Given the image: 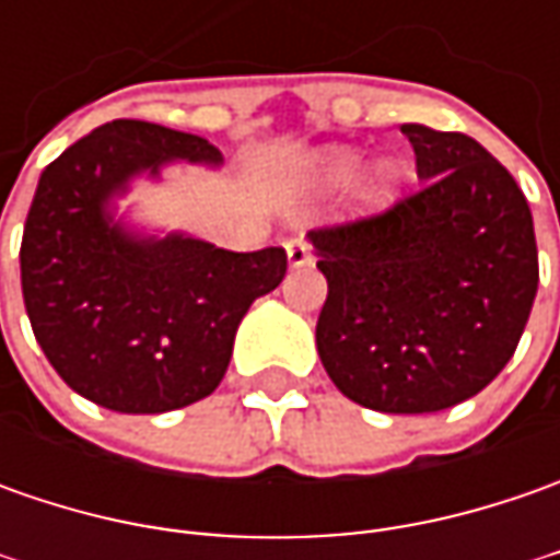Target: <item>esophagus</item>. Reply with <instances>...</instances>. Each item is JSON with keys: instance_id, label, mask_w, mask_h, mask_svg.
I'll list each match as a JSON object with an SVG mask.
<instances>
[{"instance_id": "1", "label": "esophagus", "mask_w": 560, "mask_h": 560, "mask_svg": "<svg viewBox=\"0 0 560 560\" xmlns=\"http://www.w3.org/2000/svg\"><path fill=\"white\" fill-rule=\"evenodd\" d=\"M287 258H290V268H305L312 265V243L305 236H292L287 240Z\"/></svg>"}]
</instances>
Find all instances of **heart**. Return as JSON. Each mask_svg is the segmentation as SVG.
Segmentation results:
<instances>
[{"label":"heart","mask_w":560,"mask_h":560,"mask_svg":"<svg viewBox=\"0 0 560 560\" xmlns=\"http://www.w3.org/2000/svg\"><path fill=\"white\" fill-rule=\"evenodd\" d=\"M358 164H361V155L355 149H327L308 162V180L320 186H342L355 177ZM401 184H405V164L398 159H380L358 184V205L386 208L398 196Z\"/></svg>","instance_id":"1"}]
</instances>
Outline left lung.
<instances>
[{
	"label": "left lung",
	"mask_w": 560,
	"mask_h": 560,
	"mask_svg": "<svg viewBox=\"0 0 560 560\" xmlns=\"http://www.w3.org/2000/svg\"><path fill=\"white\" fill-rule=\"evenodd\" d=\"M418 189L386 211L312 230L327 302L317 355L336 389L386 415H430L502 374L539 287L529 205L464 133L401 124Z\"/></svg>",
	"instance_id": "obj_1"
}]
</instances>
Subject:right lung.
<instances>
[{
    "label": "right lung",
    "mask_w": 560,
    "mask_h": 560,
    "mask_svg": "<svg viewBox=\"0 0 560 560\" xmlns=\"http://www.w3.org/2000/svg\"><path fill=\"white\" fill-rule=\"evenodd\" d=\"M174 159L224 162L196 133L102 124L43 171L21 240V290L39 349L74 393L120 415H162L211 396L248 305L287 273L280 246L226 252L115 221L112 199Z\"/></svg>",
    "instance_id": "obj_1"
}]
</instances>
